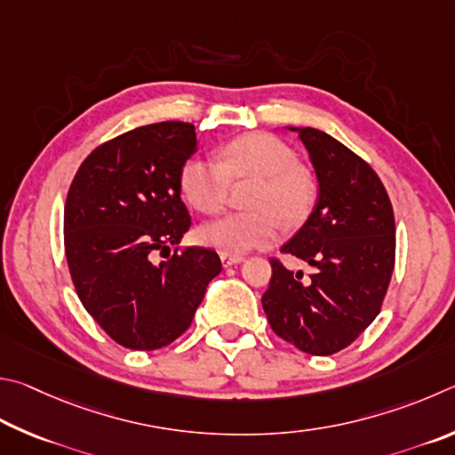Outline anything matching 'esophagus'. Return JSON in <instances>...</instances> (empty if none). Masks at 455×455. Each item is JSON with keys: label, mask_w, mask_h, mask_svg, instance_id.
<instances>
[{"label": "esophagus", "mask_w": 455, "mask_h": 455, "mask_svg": "<svg viewBox=\"0 0 455 455\" xmlns=\"http://www.w3.org/2000/svg\"><path fill=\"white\" fill-rule=\"evenodd\" d=\"M220 259H221L223 267H232V266L242 264V261H243L242 256H229V253H220Z\"/></svg>", "instance_id": "esophagus-1"}]
</instances>
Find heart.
I'll list each match as a JSON object with an SVG mask.
<instances>
[{
    "mask_svg": "<svg viewBox=\"0 0 455 455\" xmlns=\"http://www.w3.org/2000/svg\"><path fill=\"white\" fill-rule=\"evenodd\" d=\"M253 181L250 212L228 213L205 223L199 240L229 256L266 248L282 237L283 226H298L314 210L315 175L298 164L296 151L272 133H245L218 149V162L191 157L180 172L188 202L202 213H218L228 204L232 183Z\"/></svg>",
    "mask_w": 455,
    "mask_h": 455,
    "instance_id": "1",
    "label": "heart"
}]
</instances>
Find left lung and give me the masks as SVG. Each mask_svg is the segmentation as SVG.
Returning <instances> with one entry per match:
<instances>
[{
    "instance_id": "1",
    "label": "left lung",
    "mask_w": 455,
    "mask_h": 455,
    "mask_svg": "<svg viewBox=\"0 0 455 455\" xmlns=\"http://www.w3.org/2000/svg\"><path fill=\"white\" fill-rule=\"evenodd\" d=\"M320 181L315 210L283 245L314 272H290L272 258L261 306L282 339L312 355L347 347L376 320L395 264L389 196L368 162L314 127H290Z\"/></svg>"
}]
</instances>
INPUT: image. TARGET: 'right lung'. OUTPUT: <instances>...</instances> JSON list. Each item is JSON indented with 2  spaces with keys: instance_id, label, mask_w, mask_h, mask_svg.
Returning a JSON list of instances; mask_svg holds the SVG:
<instances>
[{
  "instance_id": "right-lung-1",
  "label": "right lung",
  "mask_w": 455,
  "mask_h": 455,
  "mask_svg": "<svg viewBox=\"0 0 455 455\" xmlns=\"http://www.w3.org/2000/svg\"><path fill=\"white\" fill-rule=\"evenodd\" d=\"M197 148L196 127H135L95 148L71 181L63 243L77 298L119 346L159 349L186 331L207 283L221 272L207 248L168 253L191 226L180 172Z\"/></svg>"
}]
</instances>
